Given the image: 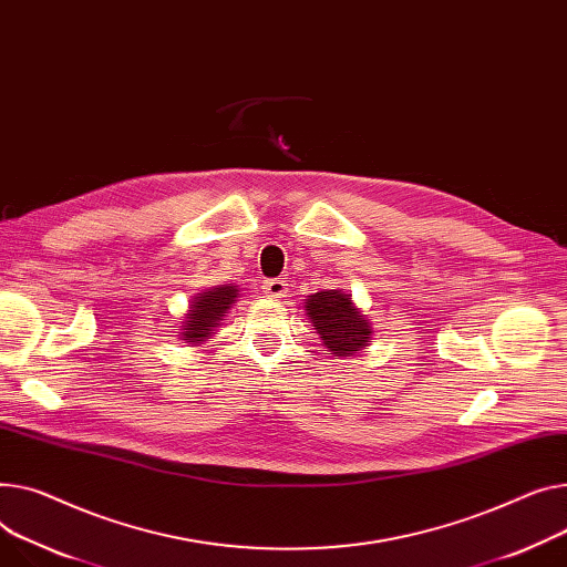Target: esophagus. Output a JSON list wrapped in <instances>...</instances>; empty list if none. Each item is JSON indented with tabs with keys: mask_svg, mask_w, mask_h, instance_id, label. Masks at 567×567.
I'll list each match as a JSON object with an SVG mask.
<instances>
[{
	"mask_svg": "<svg viewBox=\"0 0 567 567\" xmlns=\"http://www.w3.org/2000/svg\"><path fill=\"white\" fill-rule=\"evenodd\" d=\"M261 289L269 298H285L287 291H289V285L282 278H274V280H264Z\"/></svg>",
	"mask_w": 567,
	"mask_h": 567,
	"instance_id": "1",
	"label": "esophagus"
}]
</instances>
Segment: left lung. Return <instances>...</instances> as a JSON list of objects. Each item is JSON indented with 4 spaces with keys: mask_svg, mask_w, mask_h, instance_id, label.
<instances>
[{
    "mask_svg": "<svg viewBox=\"0 0 567 567\" xmlns=\"http://www.w3.org/2000/svg\"><path fill=\"white\" fill-rule=\"evenodd\" d=\"M306 317L334 358H351L373 339L369 317L353 303L344 289H323L306 298Z\"/></svg>",
    "mask_w": 567,
    "mask_h": 567,
    "instance_id": "left-lung-1",
    "label": "left lung"
}]
</instances>
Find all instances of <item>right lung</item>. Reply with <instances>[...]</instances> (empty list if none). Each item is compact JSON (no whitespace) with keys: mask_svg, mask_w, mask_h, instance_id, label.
Wrapping results in <instances>:
<instances>
[{"mask_svg":"<svg viewBox=\"0 0 567 567\" xmlns=\"http://www.w3.org/2000/svg\"><path fill=\"white\" fill-rule=\"evenodd\" d=\"M239 298V285H216L209 287L192 298V306L184 312L179 326H175L177 339L182 342L200 347L207 339H212L214 330L228 317L230 308Z\"/></svg>","mask_w":567,"mask_h":567,"instance_id":"1","label":"right lung"}]
</instances>
